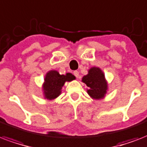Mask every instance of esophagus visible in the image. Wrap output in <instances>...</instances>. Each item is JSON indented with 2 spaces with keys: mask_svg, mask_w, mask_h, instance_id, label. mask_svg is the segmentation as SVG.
Segmentation results:
<instances>
[{
  "mask_svg": "<svg viewBox=\"0 0 147 147\" xmlns=\"http://www.w3.org/2000/svg\"><path fill=\"white\" fill-rule=\"evenodd\" d=\"M74 76L76 77H79V72H78L77 70H75V71H74Z\"/></svg>",
  "mask_w": 147,
  "mask_h": 147,
  "instance_id": "obj_1",
  "label": "esophagus"
}]
</instances>
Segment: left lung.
Wrapping results in <instances>:
<instances>
[{
  "mask_svg": "<svg viewBox=\"0 0 147 147\" xmlns=\"http://www.w3.org/2000/svg\"><path fill=\"white\" fill-rule=\"evenodd\" d=\"M82 82L88 86L87 94L95 100H100L105 96L108 90L105 75L100 68L93 67L88 74L83 77Z\"/></svg>",
  "mask_w": 147,
  "mask_h": 147,
  "instance_id": "obj_1",
  "label": "left lung"
}]
</instances>
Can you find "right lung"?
Returning <instances> with one entry per match:
<instances>
[{"label":"right lung","mask_w":147,"mask_h":147,"mask_svg":"<svg viewBox=\"0 0 147 147\" xmlns=\"http://www.w3.org/2000/svg\"><path fill=\"white\" fill-rule=\"evenodd\" d=\"M76 77L70 73L61 75L57 70H50L47 73L43 84L44 97L47 100H53L60 96L61 89L66 82H70Z\"/></svg>","instance_id":"obj_1"}]
</instances>
